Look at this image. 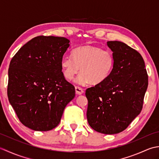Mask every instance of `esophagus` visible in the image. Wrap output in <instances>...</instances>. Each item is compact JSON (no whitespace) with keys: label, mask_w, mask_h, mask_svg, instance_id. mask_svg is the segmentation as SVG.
Returning <instances> with one entry per match:
<instances>
[{"label":"esophagus","mask_w":159,"mask_h":159,"mask_svg":"<svg viewBox=\"0 0 159 159\" xmlns=\"http://www.w3.org/2000/svg\"><path fill=\"white\" fill-rule=\"evenodd\" d=\"M75 91H76V95H81L84 93V91L83 89L80 88L79 87H75Z\"/></svg>","instance_id":"obj_1"}]
</instances>
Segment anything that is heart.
<instances>
[{
	"instance_id": "obj_1",
	"label": "heart",
	"mask_w": 159,
	"mask_h": 159,
	"mask_svg": "<svg viewBox=\"0 0 159 159\" xmlns=\"http://www.w3.org/2000/svg\"><path fill=\"white\" fill-rule=\"evenodd\" d=\"M72 57H63L61 62L63 74L71 80L80 70L74 79L78 85H96L102 83L113 69L114 58L111 52L95 45L87 44L74 49Z\"/></svg>"
}]
</instances>
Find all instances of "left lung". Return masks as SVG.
Listing matches in <instances>:
<instances>
[{
    "label": "left lung",
    "instance_id": "1",
    "mask_svg": "<svg viewBox=\"0 0 159 159\" xmlns=\"http://www.w3.org/2000/svg\"><path fill=\"white\" fill-rule=\"evenodd\" d=\"M114 64L107 79L86 90L87 118L98 133H119L129 126L142 109L148 85L143 57L124 42H107Z\"/></svg>",
    "mask_w": 159,
    "mask_h": 159
}]
</instances>
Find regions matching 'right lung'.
Here are the masks:
<instances>
[{
	"label": "right lung",
	"mask_w": 159,
	"mask_h": 159,
	"mask_svg": "<svg viewBox=\"0 0 159 159\" xmlns=\"http://www.w3.org/2000/svg\"><path fill=\"white\" fill-rule=\"evenodd\" d=\"M70 42L61 37H35L10 62L9 101L21 123L33 130L57 127L75 97V88L65 79L61 66Z\"/></svg>",
	"instance_id": "add662e5"
}]
</instances>
